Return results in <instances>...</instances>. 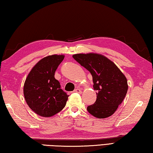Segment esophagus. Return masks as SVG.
<instances>
[{"label": "esophagus", "mask_w": 153, "mask_h": 153, "mask_svg": "<svg viewBox=\"0 0 153 153\" xmlns=\"http://www.w3.org/2000/svg\"><path fill=\"white\" fill-rule=\"evenodd\" d=\"M74 92H75V93H79V94H80L82 93V91L80 90V88H76L75 90L74 91Z\"/></svg>", "instance_id": "1"}]
</instances>
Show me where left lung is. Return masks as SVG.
<instances>
[{"instance_id": "obj_1", "label": "left lung", "mask_w": 153, "mask_h": 153, "mask_svg": "<svg viewBox=\"0 0 153 153\" xmlns=\"http://www.w3.org/2000/svg\"><path fill=\"white\" fill-rule=\"evenodd\" d=\"M74 59L90 72L97 100L87 111L98 119L113 114L122 103L128 91L127 80L117 66L100 54H76Z\"/></svg>"}]
</instances>
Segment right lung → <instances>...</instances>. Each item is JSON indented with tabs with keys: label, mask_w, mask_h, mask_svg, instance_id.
Listing matches in <instances>:
<instances>
[{
	"label": "right lung",
	"mask_w": 153,
	"mask_h": 153,
	"mask_svg": "<svg viewBox=\"0 0 153 153\" xmlns=\"http://www.w3.org/2000/svg\"><path fill=\"white\" fill-rule=\"evenodd\" d=\"M65 58L53 54L36 63L26 79L23 93L28 106L36 114L51 117L62 111L68 95L60 88L54 73Z\"/></svg>",
	"instance_id": "right-lung-1"
}]
</instances>
